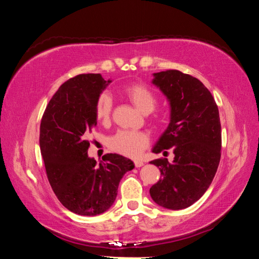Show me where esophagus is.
I'll list each match as a JSON object with an SVG mask.
<instances>
[{"instance_id": "34e87169", "label": "esophagus", "mask_w": 259, "mask_h": 259, "mask_svg": "<svg viewBox=\"0 0 259 259\" xmlns=\"http://www.w3.org/2000/svg\"><path fill=\"white\" fill-rule=\"evenodd\" d=\"M135 165L137 166V168H140V166L144 165V162L140 161V160H136V161H135Z\"/></svg>"}]
</instances>
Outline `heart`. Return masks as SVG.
I'll use <instances>...</instances> for the list:
<instances>
[{
    "mask_svg": "<svg viewBox=\"0 0 259 259\" xmlns=\"http://www.w3.org/2000/svg\"><path fill=\"white\" fill-rule=\"evenodd\" d=\"M123 95L128 98L135 107L143 114H150L155 109L156 97L147 87L142 84L129 85L123 89ZM113 107V99L107 93L102 94L97 99L95 113L97 120L107 122L111 117ZM148 145V137L146 134L139 131L122 130L116 133L109 139V147L113 151L129 157H137Z\"/></svg>",
    "mask_w": 259,
    "mask_h": 259,
    "instance_id": "obj_1",
    "label": "heart"
}]
</instances>
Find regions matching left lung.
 Masks as SVG:
<instances>
[{"instance_id":"left-lung-1","label":"left lung","mask_w":259,"mask_h":259,"mask_svg":"<svg viewBox=\"0 0 259 259\" xmlns=\"http://www.w3.org/2000/svg\"><path fill=\"white\" fill-rule=\"evenodd\" d=\"M170 105L168 128L153 153L172 147L174 161H151L162 177L150 188L151 198L161 207L181 210L196 202L216 175L222 148V128L216 102L198 78L176 69L153 74Z\"/></svg>"}]
</instances>
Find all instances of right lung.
I'll use <instances>...</instances> for the list:
<instances>
[{
	"label": "right lung",
	"instance_id": "add662e5",
	"mask_svg": "<svg viewBox=\"0 0 259 259\" xmlns=\"http://www.w3.org/2000/svg\"><path fill=\"white\" fill-rule=\"evenodd\" d=\"M112 80L81 74L61 84L48 104L40 126L47 176L60 203L81 216H97L112 207L117 187L134 162L119 154L99 163L88 156V137L97 124V99Z\"/></svg>",
	"mask_w": 259,
	"mask_h": 259
}]
</instances>
